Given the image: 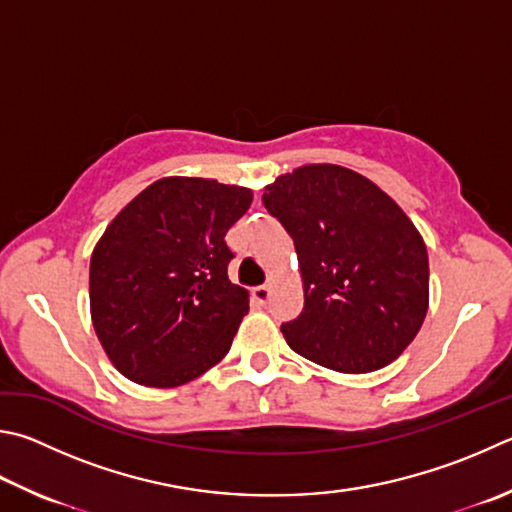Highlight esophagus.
Segmentation results:
<instances>
[{"label": "esophagus", "instance_id": "esophagus-1", "mask_svg": "<svg viewBox=\"0 0 512 512\" xmlns=\"http://www.w3.org/2000/svg\"><path fill=\"white\" fill-rule=\"evenodd\" d=\"M271 293H273V286L271 284H262V286H255L253 288V297L259 304H266L271 300Z\"/></svg>", "mask_w": 512, "mask_h": 512}]
</instances>
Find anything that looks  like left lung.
<instances>
[{
  "label": "left lung",
  "instance_id": "1",
  "mask_svg": "<svg viewBox=\"0 0 512 512\" xmlns=\"http://www.w3.org/2000/svg\"><path fill=\"white\" fill-rule=\"evenodd\" d=\"M262 201L293 237L302 275L304 309L282 324L288 347L340 374L401 356L430 306L427 248L403 208L333 163L277 176Z\"/></svg>",
  "mask_w": 512,
  "mask_h": 512
}]
</instances>
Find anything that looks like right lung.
Listing matches in <instances>:
<instances>
[{
    "label": "right lung",
    "mask_w": 512,
    "mask_h": 512,
    "mask_svg": "<svg viewBox=\"0 0 512 512\" xmlns=\"http://www.w3.org/2000/svg\"><path fill=\"white\" fill-rule=\"evenodd\" d=\"M253 190L165 176L102 232L89 264L96 336L120 374L145 387L190 383L224 360L248 291L228 280L226 232Z\"/></svg>",
    "instance_id": "obj_1"
}]
</instances>
